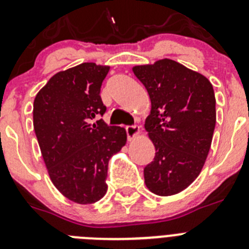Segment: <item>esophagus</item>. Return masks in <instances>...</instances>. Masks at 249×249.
I'll return each mask as SVG.
<instances>
[{"mask_svg": "<svg viewBox=\"0 0 249 249\" xmlns=\"http://www.w3.org/2000/svg\"><path fill=\"white\" fill-rule=\"evenodd\" d=\"M126 133L128 141L134 140L138 134H140V127L138 126H127L126 127Z\"/></svg>", "mask_w": 249, "mask_h": 249, "instance_id": "34e87169", "label": "esophagus"}]
</instances>
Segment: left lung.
<instances>
[{
	"label": "left lung",
	"mask_w": 249,
	"mask_h": 249,
	"mask_svg": "<svg viewBox=\"0 0 249 249\" xmlns=\"http://www.w3.org/2000/svg\"><path fill=\"white\" fill-rule=\"evenodd\" d=\"M133 72L152 104L144 128L156 157L144 168L145 185L159 196L174 195L199 177L209 154L216 124L213 88L172 59L137 65Z\"/></svg>",
	"instance_id": "obj_1"
}]
</instances>
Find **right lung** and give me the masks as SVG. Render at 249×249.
<instances>
[{"label":"right lung","instance_id":"1","mask_svg":"<svg viewBox=\"0 0 249 249\" xmlns=\"http://www.w3.org/2000/svg\"><path fill=\"white\" fill-rule=\"evenodd\" d=\"M108 70L80 64L50 77L34 99V132L50 180L76 204L104 197L108 160L127 141L124 128L91 123L106 112L100 91Z\"/></svg>","mask_w":249,"mask_h":249}]
</instances>
